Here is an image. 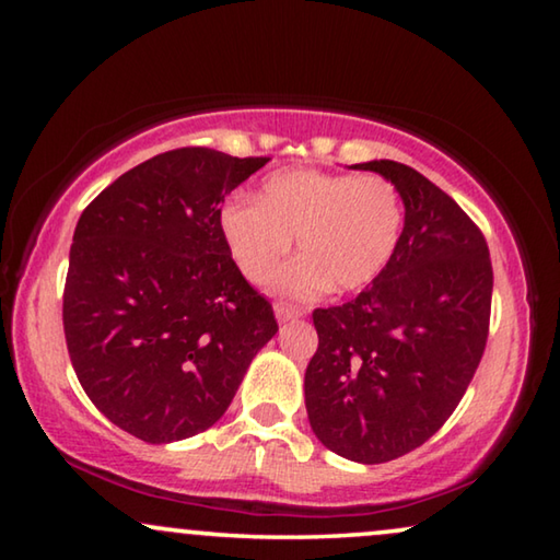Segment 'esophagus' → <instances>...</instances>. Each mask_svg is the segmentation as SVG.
Here are the masks:
<instances>
[{"label": "esophagus", "mask_w": 560, "mask_h": 560, "mask_svg": "<svg viewBox=\"0 0 560 560\" xmlns=\"http://www.w3.org/2000/svg\"><path fill=\"white\" fill-rule=\"evenodd\" d=\"M273 311H277V318L281 320V324H289V320H299L306 316V311H303L301 306H291V303H277Z\"/></svg>", "instance_id": "obj_1"}]
</instances>
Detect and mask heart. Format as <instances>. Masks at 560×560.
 <instances>
[{
	"label": "heart",
	"instance_id": "obj_1",
	"mask_svg": "<svg viewBox=\"0 0 560 560\" xmlns=\"http://www.w3.org/2000/svg\"><path fill=\"white\" fill-rule=\"evenodd\" d=\"M402 230V195L390 179L320 170L271 175L257 202L240 197L220 212L226 249L252 283L273 277L296 236L303 257L279 277V289L291 296L371 287L390 267Z\"/></svg>",
	"mask_w": 560,
	"mask_h": 560
}]
</instances>
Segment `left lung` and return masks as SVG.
I'll return each instance as SVG.
<instances>
[{"instance_id": "left-lung-1", "label": "left lung", "mask_w": 560, "mask_h": 560, "mask_svg": "<svg viewBox=\"0 0 560 560\" xmlns=\"http://www.w3.org/2000/svg\"><path fill=\"white\" fill-rule=\"evenodd\" d=\"M400 189L395 257L343 306L316 308L306 368L311 430L340 457L381 464L438 432L485 355L491 271L485 234L447 192L395 160L355 165Z\"/></svg>"}]
</instances>
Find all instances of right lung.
<instances>
[{"mask_svg": "<svg viewBox=\"0 0 560 560\" xmlns=\"http://www.w3.org/2000/svg\"><path fill=\"white\" fill-rule=\"evenodd\" d=\"M269 158L177 148L122 173L83 210L63 287V334L91 402L165 444L220 420L279 330L224 236V197Z\"/></svg>", "mask_w": 560, "mask_h": 560, "instance_id": "add662e5", "label": "right lung"}]
</instances>
